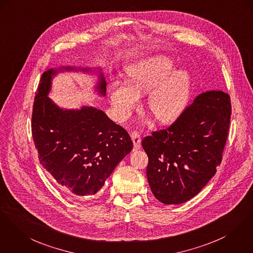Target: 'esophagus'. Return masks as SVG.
I'll list each match as a JSON object with an SVG mask.
<instances>
[{"label":"esophagus","instance_id":"esophagus-1","mask_svg":"<svg viewBox=\"0 0 253 253\" xmlns=\"http://www.w3.org/2000/svg\"><path fill=\"white\" fill-rule=\"evenodd\" d=\"M131 137L134 142V150H138L140 148V142H141V137H140L139 133H137L136 131L132 132Z\"/></svg>","mask_w":253,"mask_h":253}]
</instances>
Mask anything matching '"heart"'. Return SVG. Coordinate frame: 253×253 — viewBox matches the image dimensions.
Segmentation results:
<instances>
[{
	"label": "heart",
	"instance_id": "b5f03b06",
	"mask_svg": "<svg viewBox=\"0 0 253 253\" xmlns=\"http://www.w3.org/2000/svg\"><path fill=\"white\" fill-rule=\"evenodd\" d=\"M174 61L166 56L143 58L126 70L128 85L114 82L110 98L119 119L130 116L139 94L149 92L147 105L161 123H170L184 112L191 90V77L185 70H174Z\"/></svg>",
	"mask_w": 253,
	"mask_h": 253
}]
</instances>
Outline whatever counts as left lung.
I'll return each mask as SVG.
<instances>
[{
    "instance_id": "8db88e82",
    "label": "left lung",
    "mask_w": 253,
    "mask_h": 253,
    "mask_svg": "<svg viewBox=\"0 0 253 253\" xmlns=\"http://www.w3.org/2000/svg\"><path fill=\"white\" fill-rule=\"evenodd\" d=\"M230 117V96L221 90L206 91L169 128L142 139L148 183L159 201L181 204L205 187L221 163Z\"/></svg>"
}]
</instances>
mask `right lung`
Here are the masks:
<instances>
[{
    "label": "right lung",
    "instance_id": "1",
    "mask_svg": "<svg viewBox=\"0 0 253 253\" xmlns=\"http://www.w3.org/2000/svg\"><path fill=\"white\" fill-rule=\"evenodd\" d=\"M62 69L75 68H52L40 79L32 117L35 145L40 164L59 186L75 195H95L118 163L131 152L133 141L103 111L86 106L61 109L48 97L53 76ZM106 86L100 73L97 89L102 96L106 95Z\"/></svg>",
    "mask_w": 253,
    "mask_h": 253
}]
</instances>
